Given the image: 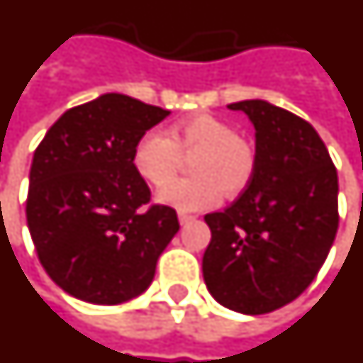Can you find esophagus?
<instances>
[{
	"mask_svg": "<svg viewBox=\"0 0 363 363\" xmlns=\"http://www.w3.org/2000/svg\"><path fill=\"white\" fill-rule=\"evenodd\" d=\"M194 219H196V216H192V213H184V211H181V213H179V221H181L182 225H184V223L194 221Z\"/></svg>",
	"mask_w": 363,
	"mask_h": 363,
	"instance_id": "obj_1",
	"label": "esophagus"
}]
</instances>
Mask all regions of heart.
Instances as JSON below:
<instances>
[{"label": "heart", "instance_id": "b5f03b06", "mask_svg": "<svg viewBox=\"0 0 363 363\" xmlns=\"http://www.w3.org/2000/svg\"><path fill=\"white\" fill-rule=\"evenodd\" d=\"M196 153L195 156L194 154ZM182 155H194L193 177L168 181L176 174ZM256 150L240 138L233 125L213 115H198L171 127L169 136L150 130L134 147V167L142 179L163 186L160 200L179 209L213 206L219 194L236 196L256 174Z\"/></svg>", "mask_w": 363, "mask_h": 363}]
</instances>
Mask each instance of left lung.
Instances as JSON below:
<instances>
[{"label":"left lung","instance_id":"left-lung-1","mask_svg":"<svg viewBox=\"0 0 363 363\" xmlns=\"http://www.w3.org/2000/svg\"><path fill=\"white\" fill-rule=\"evenodd\" d=\"M229 107L256 127V174L203 217V281L225 308L259 315L296 300L321 269L339 229V177L308 121L264 99Z\"/></svg>","mask_w":363,"mask_h":363}]
</instances>
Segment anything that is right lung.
<instances>
[{
	"label": "right lung",
	"instance_id": "add662e5",
	"mask_svg": "<svg viewBox=\"0 0 363 363\" xmlns=\"http://www.w3.org/2000/svg\"><path fill=\"white\" fill-rule=\"evenodd\" d=\"M167 115L104 94L65 111L36 147L26 223L42 267L71 296L113 306L152 283L181 225L173 208L150 202L134 147Z\"/></svg>",
	"mask_w": 363,
	"mask_h": 363
}]
</instances>
